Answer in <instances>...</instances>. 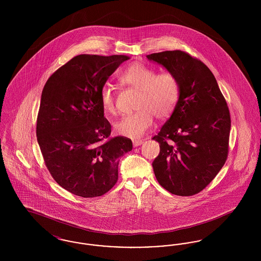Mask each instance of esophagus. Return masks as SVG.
I'll return each instance as SVG.
<instances>
[{"mask_svg":"<svg viewBox=\"0 0 261 261\" xmlns=\"http://www.w3.org/2000/svg\"><path fill=\"white\" fill-rule=\"evenodd\" d=\"M142 144H143V141H142V140H133V146H134V147L141 146Z\"/></svg>","mask_w":261,"mask_h":261,"instance_id":"esophagus-1","label":"esophagus"}]
</instances>
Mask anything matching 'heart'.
I'll use <instances>...</instances> for the list:
<instances>
[{
    "label": "heart",
    "mask_w": 261,
    "mask_h": 261,
    "mask_svg": "<svg viewBox=\"0 0 261 261\" xmlns=\"http://www.w3.org/2000/svg\"><path fill=\"white\" fill-rule=\"evenodd\" d=\"M119 82L139 91L137 112L126 114L115 124L118 134L138 139L152 125L153 114L159 119L171 115L179 99L180 85L171 72L158 73L155 69L140 62L129 64L119 75ZM100 103L103 111L110 114L116 112L112 88L105 85L100 90Z\"/></svg>",
    "instance_id": "b5f03b06"
}]
</instances>
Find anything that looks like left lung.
I'll list each match as a JSON object with an SVG mask.
<instances>
[{"mask_svg": "<svg viewBox=\"0 0 261 261\" xmlns=\"http://www.w3.org/2000/svg\"><path fill=\"white\" fill-rule=\"evenodd\" d=\"M173 73L180 85L170 118L152 139L161 151L152 162L156 180L169 193L188 197L202 191L228 156L231 117L211 69L183 50L148 55Z\"/></svg>", "mask_w": 261, "mask_h": 261, "instance_id": "1", "label": "left lung"}]
</instances>
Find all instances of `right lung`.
<instances>
[{"label": "right lung", "instance_id": "obj_1", "mask_svg": "<svg viewBox=\"0 0 261 261\" xmlns=\"http://www.w3.org/2000/svg\"><path fill=\"white\" fill-rule=\"evenodd\" d=\"M123 55H79L50 75L38 112V144L55 181L75 196L100 197L118 179L119 158L132 149L126 137L109 138L100 90Z\"/></svg>", "mask_w": 261, "mask_h": 261}]
</instances>
